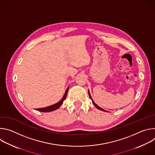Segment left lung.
I'll return each mask as SVG.
<instances>
[{"label":"left lung","mask_w":155,"mask_h":155,"mask_svg":"<svg viewBox=\"0 0 155 155\" xmlns=\"http://www.w3.org/2000/svg\"><path fill=\"white\" fill-rule=\"evenodd\" d=\"M88 94H89V96H90V99H91V101H92V102H93V104L94 105V106L97 108H98V109H99V110H102V111H104V112H107V111H106L105 110H104V109H103V108H101L100 107H99L96 104H95V102L93 101V100L92 99V97H91V94H90V91H89V90H88Z\"/></svg>","instance_id":"left-lung-1"}]
</instances>
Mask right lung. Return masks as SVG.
Here are the masks:
<instances>
[{
	"label": "right lung",
	"instance_id": "1",
	"mask_svg": "<svg viewBox=\"0 0 155 155\" xmlns=\"http://www.w3.org/2000/svg\"><path fill=\"white\" fill-rule=\"evenodd\" d=\"M68 90H69V87H68V89L66 90V91H65V94H64L63 97L62 98V99H61L59 102H58V103H56V104H54V105H52L47 107L40 108H37L36 110H37V111L41 112H49L54 111V110L58 109V108L62 105V104L63 103L65 99V97H66V96H67V94H68Z\"/></svg>",
	"mask_w": 155,
	"mask_h": 155
}]
</instances>
